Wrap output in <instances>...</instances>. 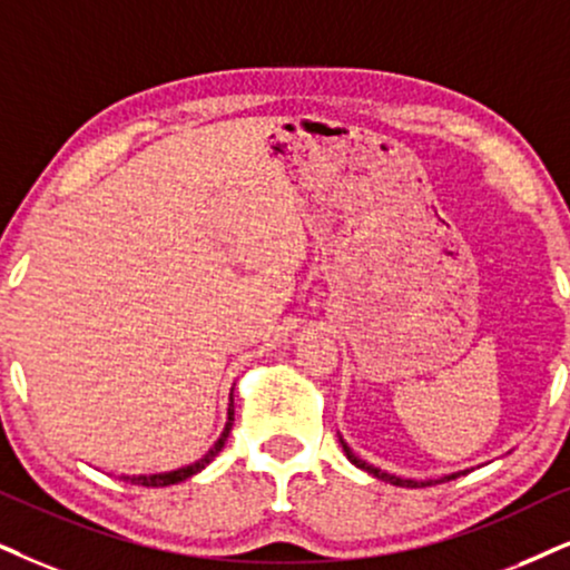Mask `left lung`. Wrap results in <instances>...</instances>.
Listing matches in <instances>:
<instances>
[{
	"label": "left lung",
	"instance_id": "left-lung-1",
	"mask_svg": "<svg viewBox=\"0 0 570 570\" xmlns=\"http://www.w3.org/2000/svg\"><path fill=\"white\" fill-rule=\"evenodd\" d=\"M338 442H342V450H344V455H347V460L352 465H357V468H363V471H368L371 476H376V479H381V481H386V484H394V487H410V489H417V487H431V484H442V481H450V479H458L460 473H465V471H460V473H450V476H442V479H429V481H415V479H400V476H394V473H386V471H381V468H376V465H371V463H365V460H360L355 452L350 450L347 446V442H344L342 436H338Z\"/></svg>",
	"mask_w": 570,
	"mask_h": 570
}]
</instances>
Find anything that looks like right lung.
Returning a JSON list of instances; mask_svg holds the SVG:
<instances>
[{
	"label": "right lung",
	"mask_w": 570,
	"mask_h": 570,
	"mask_svg": "<svg viewBox=\"0 0 570 570\" xmlns=\"http://www.w3.org/2000/svg\"><path fill=\"white\" fill-rule=\"evenodd\" d=\"M232 426H234V394H232V400H228V421H226V429H223L220 439L210 446V452H207L205 458H199L197 463L184 465V468H176V471H168V473H149V476H120V479L131 481V484H141V487H170V484H178V481L191 479L194 473H199L202 468L213 463L215 455H218V452L223 450V444H226L228 434H232Z\"/></svg>",
	"instance_id": "add662e5"
}]
</instances>
